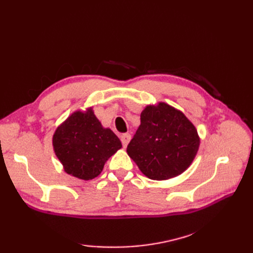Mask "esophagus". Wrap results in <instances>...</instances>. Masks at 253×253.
Listing matches in <instances>:
<instances>
[{"label":"esophagus","instance_id":"obj_1","mask_svg":"<svg viewBox=\"0 0 253 253\" xmlns=\"http://www.w3.org/2000/svg\"><path fill=\"white\" fill-rule=\"evenodd\" d=\"M120 139H121L122 145H124V148H126V145H127V143L129 142V139H131V135H129L128 133H126V134H122V135H121V137H120Z\"/></svg>","mask_w":253,"mask_h":253}]
</instances>
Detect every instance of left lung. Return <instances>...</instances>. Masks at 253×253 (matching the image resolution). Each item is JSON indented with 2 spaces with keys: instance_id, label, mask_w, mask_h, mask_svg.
<instances>
[{
  "instance_id": "obj_1",
  "label": "left lung",
  "mask_w": 253,
  "mask_h": 253,
  "mask_svg": "<svg viewBox=\"0 0 253 253\" xmlns=\"http://www.w3.org/2000/svg\"><path fill=\"white\" fill-rule=\"evenodd\" d=\"M200 143L197 129L185 114L158 102L141 112L140 126L126 153L148 178L167 180L188 169Z\"/></svg>"
}]
</instances>
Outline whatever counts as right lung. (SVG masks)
I'll return each instance as SVG.
<instances>
[{
    "label": "right lung",
    "instance_id": "obj_1",
    "mask_svg": "<svg viewBox=\"0 0 253 253\" xmlns=\"http://www.w3.org/2000/svg\"><path fill=\"white\" fill-rule=\"evenodd\" d=\"M52 148L64 172L90 180L102 172L104 164L122 144L111 128L103 127L93 108H87L75 111L56 128Z\"/></svg>",
    "mask_w": 253,
    "mask_h": 253
}]
</instances>
